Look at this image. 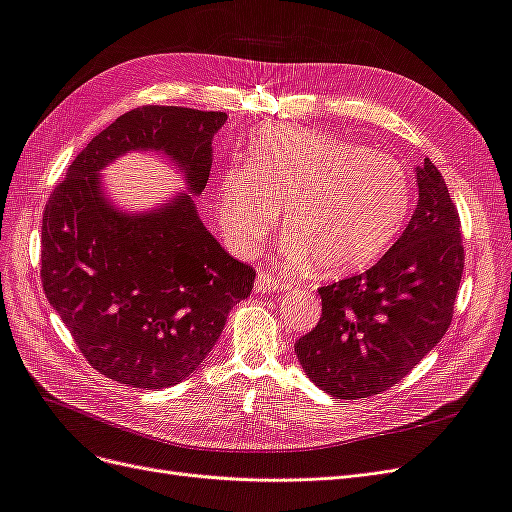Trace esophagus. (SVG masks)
I'll return each mask as SVG.
<instances>
[{
    "label": "esophagus",
    "mask_w": 512,
    "mask_h": 512,
    "mask_svg": "<svg viewBox=\"0 0 512 512\" xmlns=\"http://www.w3.org/2000/svg\"><path fill=\"white\" fill-rule=\"evenodd\" d=\"M256 290L258 292H280V290H286V286L277 280V277H273V275H265V273H260L258 277H256Z\"/></svg>",
    "instance_id": "1"
}]
</instances>
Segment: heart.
<instances>
[{
    "label": "heart",
    "mask_w": 512,
    "mask_h": 512,
    "mask_svg": "<svg viewBox=\"0 0 512 512\" xmlns=\"http://www.w3.org/2000/svg\"><path fill=\"white\" fill-rule=\"evenodd\" d=\"M220 226L237 252H250L275 222L290 262L344 275L369 267L397 239L410 213L399 162L303 126H269L220 177Z\"/></svg>",
    "instance_id": "b5f03b06"
}]
</instances>
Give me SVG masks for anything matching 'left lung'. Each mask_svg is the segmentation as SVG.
<instances>
[{
	"instance_id": "1",
	"label": "left lung",
	"mask_w": 512,
	"mask_h": 512,
	"mask_svg": "<svg viewBox=\"0 0 512 512\" xmlns=\"http://www.w3.org/2000/svg\"><path fill=\"white\" fill-rule=\"evenodd\" d=\"M418 203L374 267L318 290L322 318L294 352L318 389L361 399L391 389L438 346L463 273L459 213L440 170L416 166Z\"/></svg>"
}]
</instances>
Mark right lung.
<instances>
[{
    "label": "right lung",
    "mask_w": 512,
    "mask_h": 512,
    "mask_svg": "<svg viewBox=\"0 0 512 512\" xmlns=\"http://www.w3.org/2000/svg\"><path fill=\"white\" fill-rule=\"evenodd\" d=\"M218 111L143 106L121 115L74 158L42 215V288L89 365L132 389L188 378L218 342L256 271L232 258L200 220ZM153 150L184 175L186 192L147 212L117 208L101 170Z\"/></svg>",
    "instance_id": "1"
}]
</instances>
